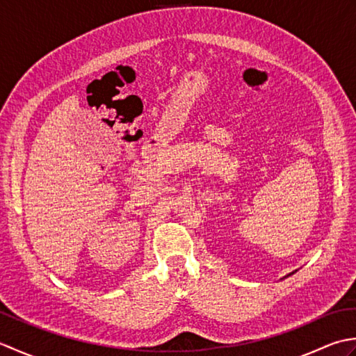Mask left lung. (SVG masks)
Listing matches in <instances>:
<instances>
[{
	"label": "left lung",
	"instance_id": "8db88e82",
	"mask_svg": "<svg viewBox=\"0 0 356 356\" xmlns=\"http://www.w3.org/2000/svg\"><path fill=\"white\" fill-rule=\"evenodd\" d=\"M292 274H293V272H291V274H287V275H286V277H283V278H287V277H289V275H292ZM283 278H282V280H283Z\"/></svg>",
	"mask_w": 356,
	"mask_h": 356
}]
</instances>
